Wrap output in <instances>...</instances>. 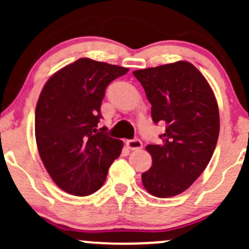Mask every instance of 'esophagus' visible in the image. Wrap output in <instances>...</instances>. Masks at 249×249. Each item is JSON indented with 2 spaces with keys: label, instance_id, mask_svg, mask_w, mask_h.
I'll return each instance as SVG.
<instances>
[{
  "label": "esophagus",
  "instance_id": "obj_1",
  "mask_svg": "<svg viewBox=\"0 0 249 249\" xmlns=\"http://www.w3.org/2000/svg\"><path fill=\"white\" fill-rule=\"evenodd\" d=\"M126 145L129 149L131 150H137L142 148V142H141L140 139H134V140H127Z\"/></svg>",
  "mask_w": 249,
  "mask_h": 249
}]
</instances>
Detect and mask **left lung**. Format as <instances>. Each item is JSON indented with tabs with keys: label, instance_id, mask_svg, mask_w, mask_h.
<instances>
[{
	"label": "left lung",
	"instance_id": "obj_1",
	"mask_svg": "<svg viewBox=\"0 0 249 249\" xmlns=\"http://www.w3.org/2000/svg\"><path fill=\"white\" fill-rule=\"evenodd\" d=\"M152 105L155 124H165L160 144H148L153 164L142 173L148 193L171 197L187 190L207 167L219 136L217 100L201 72L188 61L134 71Z\"/></svg>",
	"mask_w": 249,
	"mask_h": 249
}]
</instances>
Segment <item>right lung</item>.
I'll return each instance as SVG.
<instances>
[{"instance_id":"1","label":"right lung","mask_w":249,"mask_h":249,"mask_svg":"<svg viewBox=\"0 0 249 249\" xmlns=\"http://www.w3.org/2000/svg\"><path fill=\"white\" fill-rule=\"evenodd\" d=\"M129 69L82 57L48 79L35 115L41 159L55 184L87 196L105 183L123 142L97 129L106 88Z\"/></svg>"}]
</instances>
